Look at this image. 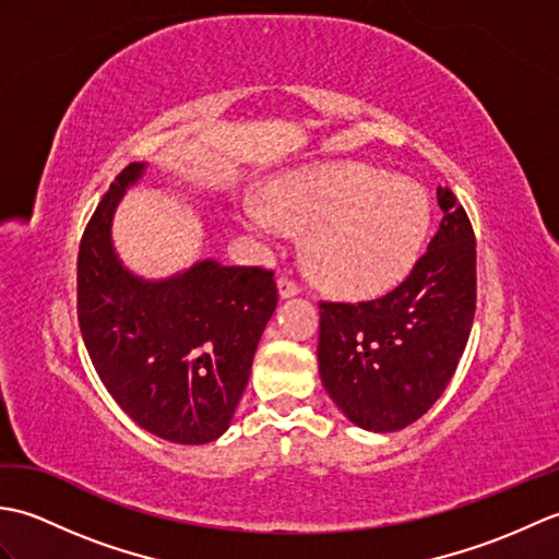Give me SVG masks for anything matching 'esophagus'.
Returning a JSON list of instances; mask_svg holds the SVG:
<instances>
[{
  "label": "esophagus",
  "mask_w": 559,
  "mask_h": 559,
  "mask_svg": "<svg viewBox=\"0 0 559 559\" xmlns=\"http://www.w3.org/2000/svg\"><path fill=\"white\" fill-rule=\"evenodd\" d=\"M300 293V286L295 281H290V278H278V298L281 300H288V298H295V295Z\"/></svg>",
  "instance_id": "1"
}]
</instances>
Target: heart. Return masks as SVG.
Returning <instances> with one entry per match:
<instances>
[{
    "label": "heart",
    "instance_id": "b5f03b06",
    "mask_svg": "<svg viewBox=\"0 0 559 559\" xmlns=\"http://www.w3.org/2000/svg\"><path fill=\"white\" fill-rule=\"evenodd\" d=\"M237 221L259 242L283 225L307 235V264L329 290L374 295L396 286L418 261L430 230V199L411 180L358 163L278 175L266 204L245 199Z\"/></svg>",
    "mask_w": 559,
    "mask_h": 559
}]
</instances>
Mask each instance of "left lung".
Returning a JSON list of instances; mask_svg holds the SVG:
<instances>
[{"mask_svg":"<svg viewBox=\"0 0 559 559\" xmlns=\"http://www.w3.org/2000/svg\"><path fill=\"white\" fill-rule=\"evenodd\" d=\"M439 230L411 276L372 302H322L319 374L343 415L396 432L442 396L476 314V235L449 187L437 189Z\"/></svg>","mask_w":559,"mask_h":559,"instance_id":"8db88e82","label":"left lung"}]
</instances>
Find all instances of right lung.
<instances>
[{
	"mask_svg": "<svg viewBox=\"0 0 559 559\" xmlns=\"http://www.w3.org/2000/svg\"><path fill=\"white\" fill-rule=\"evenodd\" d=\"M148 163L110 185L79 247V326L100 382L146 432L206 444L230 427L278 293L273 273L199 259L168 278L129 271L115 211Z\"/></svg>",
	"mask_w": 559,
	"mask_h": 559,
	"instance_id": "add662e5",
	"label": "right lung"
}]
</instances>
